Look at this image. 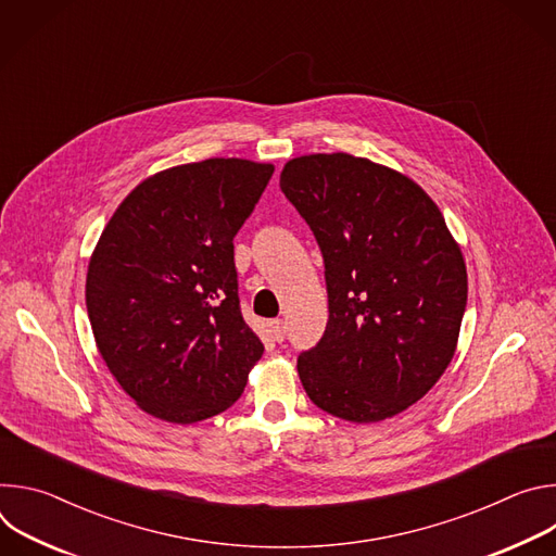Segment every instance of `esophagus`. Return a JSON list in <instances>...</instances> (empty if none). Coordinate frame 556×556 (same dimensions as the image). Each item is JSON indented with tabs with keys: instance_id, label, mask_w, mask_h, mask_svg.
<instances>
[{
	"instance_id": "1",
	"label": "esophagus",
	"mask_w": 556,
	"mask_h": 556,
	"mask_svg": "<svg viewBox=\"0 0 556 556\" xmlns=\"http://www.w3.org/2000/svg\"><path fill=\"white\" fill-rule=\"evenodd\" d=\"M270 326V332H273V339L275 341H283L286 339V321H281V319H275V321H270L268 324Z\"/></svg>"
}]
</instances>
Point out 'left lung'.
Masks as SVG:
<instances>
[{
	"label": "left lung",
	"mask_w": 556,
	"mask_h": 556,
	"mask_svg": "<svg viewBox=\"0 0 556 556\" xmlns=\"http://www.w3.org/2000/svg\"><path fill=\"white\" fill-rule=\"evenodd\" d=\"M281 191L326 264L328 326L296 369L309 401L350 422L405 412L448 367L466 307L462 251L407 176L350 153L286 163Z\"/></svg>",
	"instance_id": "1"
}]
</instances>
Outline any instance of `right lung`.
Returning a JSON list of instances; mask_svg holds the SVG:
<instances>
[{"mask_svg": "<svg viewBox=\"0 0 556 556\" xmlns=\"http://www.w3.org/2000/svg\"><path fill=\"white\" fill-rule=\"evenodd\" d=\"M273 172L242 157L165 169L101 232L86 281L92 332L112 376L153 418L222 414L264 354L240 309L232 237Z\"/></svg>", "mask_w": 556, "mask_h": 556, "instance_id": "1", "label": "right lung"}]
</instances>
